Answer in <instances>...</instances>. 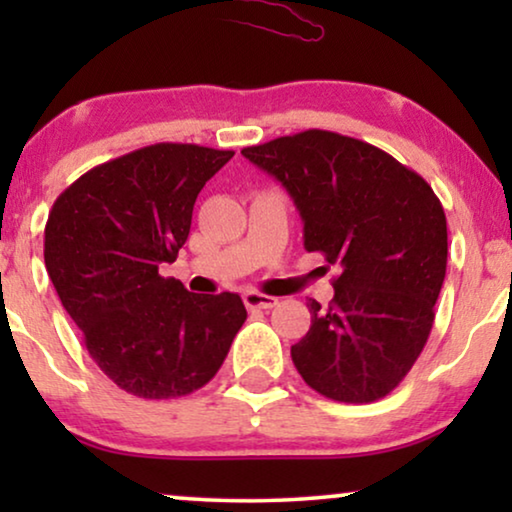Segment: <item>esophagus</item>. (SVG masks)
Returning a JSON list of instances; mask_svg holds the SVG:
<instances>
[{"label":"esophagus","mask_w":512,"mask_h":512,"mask_svg":"<svg viewBox=\"0 0 512 512\" xmlns=\"http://www.w3.org/2000/svg\"><path fill=\"white\" fill-rule=\"evenodd\" d=\"M244 305H247V310H272L277 305V298L258 291H247L244 293Z\"/></svg>","instance_id":"obj_1"}]
</instances>
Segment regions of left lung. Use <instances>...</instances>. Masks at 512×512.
<instances>
[{
  "mask_svg": "<svg viewBox=\"0 0 512 512\" xmlns=\"http://www.w3.org/2000/svg\"><path fill=\"white\" fill-rule=\"evenodd\" d=\"M296 202L307 251L342 272L335 296L310 300L312 326L293 366L321 396L373 403L391 394L429 340L447 268V221L415 170L361 139L305 130L247 146Z\"/></svg>",
  "mask_w": 512,
  "mask_h": 512,
  "instance_id": "left-lung-1",
  "label": "left lung"
}]
</instances>
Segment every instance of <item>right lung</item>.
<instances>
[{"label":"right lung","instance_id":"add662e5","mask_svg":"<svg viewBox=\"0 0 512 512\" xmlns=\"http://www.w3.org/2000/svg\"><path fill=\"white\" fill-rule=\"evenodd\" d=\"M235 151L151 144L88 170L53 202L44 261L83 345L111 382L163 401L219 373L247 310L160 277L191 233L202 186Z\"/></svg>","mask_w":512,"mask_h":512}]
</instances>
